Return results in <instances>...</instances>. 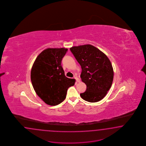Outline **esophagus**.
Returning <instances> with one entry per match:
<instances>
[{"instance_id":"esophagus-1","label":"esophagus","mask_w":146,"mask_h":146,"mask_svg":"<svg viewBox=\"0 0 146 146\" xmlns=\"http://www.w3.org/2000/svg\"><path fill=\"white\" fill-rule=\"evenodd\" d=\"M74 79H75V80H76V82H80V80L78 78H77L76 76H75V77H74Z\"/></svg>"}]
</instances>
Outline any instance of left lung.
<instances>
[{
  "instance_id": "8db88e82",
  "label": "left lung",
  "mask_w": 146,
  "mask_h": 146,
  "mask_svg": "<svg viewBox=\"0 0 146 146\" xmlns=\"http://www.w3.org/2000/svg\"><path fill=\"white\" fill-rule=\"evenodd\" d=\"M82 68L81 80L87 89L80 96L89 102H97L106 96L112 86L113 70L109 59L101 50L90 44L70 48Z\"/></svg>"
}]
</instances>
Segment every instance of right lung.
I'll use <instances>...</instances> for the list:
<instances>
[{
	"label": "right lung",
	"mask_w": 146,
	"mask_h": 146,
	"mask_svg": "<svg viewBox=\"0 0 146 146\" xmlns=\"http://www.w3.org/2000/svg\"><path fill=\"white\" fill-rule=\"evenodd\" d=\"M68 49L48 48L39 54L31 68V83L36 94L46 104L54 106L66 98L75 80L67 78L61 65Z\"/></svg>",
	"instance_id": "right-lung-1"
}]
</instances>
